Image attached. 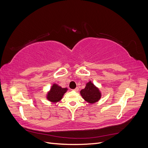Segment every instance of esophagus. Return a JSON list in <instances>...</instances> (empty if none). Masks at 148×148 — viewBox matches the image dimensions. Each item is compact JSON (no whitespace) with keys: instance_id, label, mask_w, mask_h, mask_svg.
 Listing matches in <instances>:
<instances>
[{"instance_id":"obj_1","label":"esophagus","mask_w":148,"mask_h":148,"mask_svg":"<svg viewBox=\"0 0 148 148\" xmlns=\"http://www.w3.org/2000/svg\"><path fill=\"white\" fill-rule=\"evenodd\" d=\"M73 91H78L79 90V88H78V87H77V88H76L75 89H73Z\"/></svg>"}]
</instances>
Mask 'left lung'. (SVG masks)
I'll return each mask as SVG.
<instances>
[{"instance_id":"left-lung-1","label":"left lung","mask_w":148,"mask_h":148,"mask_svg":"<svg viewBox=\"0 0 148 148\" xmlns=\"http://www.w3.org/2000/svg\"><path fill=\"white\" fill-rule=\"evenodd\" d=\"M80 94L83 99L90 104H94L99 101L101 97V92L91 82L86 83V86L80 91Z\"/></svg>"}]
</instances>
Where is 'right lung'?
<instances>
[{
  "mask_svg": "<svg viewBox=\"0 0 148 148\" xmlns=\"http://www.w3.org/2000/svg\"><path fill=\"white\" fill-rule=\"evenodd\" d=\"M68 90L66 88H62L57 84H53L51 88L50 91L47 92V99L53 103L59 102L63 97L64 94Z\"/></svg>",
  "mask_w": 148,
  "mask_h": 148,
  "instance_id": "1",
  "label": "right lung"
}]
</instances>
